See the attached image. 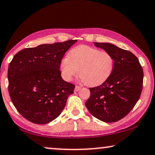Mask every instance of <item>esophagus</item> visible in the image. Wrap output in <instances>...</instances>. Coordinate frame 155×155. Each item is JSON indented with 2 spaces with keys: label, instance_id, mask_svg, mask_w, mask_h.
Masks as SVG:
<instances>
[{
  "label": "esophagus",
  "instance_id": "obj_1",
  "mask_svg": "<svg viewBox=\"0 0 155 155\" xmlns=\"http://www.w3.org/2000/svg\"><path fill=\"white\" fill-rule=\"evenodd\" d=\"M80 89H81V87H80V86H78V85H77V86H75V91H78L80 90Z\"/></svg>",
  "mask_w": 155,
  "mask_h": 155
}]
</instances>
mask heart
I'll list each match as a JSON object with an SVG mask.
<instances>
[{"label":"heart","instance_id":"obj_1","mask_svg":"<svg viewBox=\"0 0 155 155\" xmlns=\"http://www.w3.org/2000/svg\"><path fill=\"white\" fill-rule=\"evenodd\" d=\"M114 59L105 51L87 45L75 47L68 57L60 63L61 76L71 81L79 73L81 80L88 86H97L104 83L113 73Z\"/></svg>","mask_w":155,"mask_h":155}]
</instances>
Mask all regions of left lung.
I'll use <instances>...</instances> for the list:
<instances>
[{
	"label": "left lung",
	"instance_id": "obj_1",
	"mask_svg": "<svg viewBox=\"0 0 155 155\" xmlns=\"http://www.w3.org/2000/svg\"><path fill=\"white\" fill-rule=\"evenodd\" d=\"M94 45L110 54L115 64L113 73L102 84L89 88L90 96L85 105L96 118L115 122L128 115L140 98L143 68L131 51L107 42H94Z\"/></svg>",
	"mask_w": 155,
	"mask_h": 155
}]
</instances>
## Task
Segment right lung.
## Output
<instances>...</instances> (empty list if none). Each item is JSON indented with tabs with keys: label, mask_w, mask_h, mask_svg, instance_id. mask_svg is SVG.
Returning a JSON list of instances; mask_svg holds the SVG:
<instances>
[{
	"label": "right lung",
	"mask_w": 155,
	"mask_h": 155,
	"mask_svg": "<svg viewBox=\"0 0 155 155\" xmlns=\"http://www.w3.org/2000/svg\"><path fill=\"white\" fill-rule=\"evenodd\" d=\"M76 42L42 44L14 56L8 67L9 94L17 111L27 120L48 124L61 113L75 85L62 79L60 63Z\"/></svg>",
	"instance_id": "add662e5"
}]
</instances>
